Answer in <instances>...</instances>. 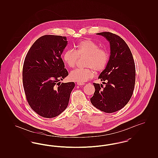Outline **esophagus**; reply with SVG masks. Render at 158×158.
Segmentation results:
<instances>
[{
	"label": "esophagus",
	"mask_w": 158,
	"mask_h": 158,
	"mask_svg": "<svg viewBox=\"0 0 158 158\" xmlns=\"http://www.w3.org/2000/svg\"><path fill=\"white\" fill-rule=\"evenodd\" d=\"M77 85L79 86H82V85H84L85 83L82 82H77Z\"/></svg>",
	"instance_id": "esophagus-1"
}]
</instances>
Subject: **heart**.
Returning <instances> with one entry per match:
<instances>
[{"label":"heart","mask_w":158,"mask_h":158,"mask_svg":"<svg viewBox=\"0 0 158 158\" xmlns=\"http://www.w3.org/2000/svg\"><path fill=\"white\" fill-rule=\"evenodd\" d=\"M85 57L84 65L86 68H78L72 71L69 77L72 81L84 82L95 75L94 70L97 72L104 70L110 59L108 52L90 40H84L75 46V51L66 50L62 55L64 63L69 68H74L79 57Z\"/></svg>","instance_id":"1"}]
</instances>
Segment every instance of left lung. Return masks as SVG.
<instances>
[{
	"label": "left lung",
	"instance_id": "1",
	"mask_svg": "<svg viewBox=\"0 0 158 158\" xmlns=\"http://www.w3.org/2000/svg\"><path fill=\"white\" fill-rule=\"evenodd\" d=\"M97 34L109 41L111 55L106 68L99 76L105 86L94 83L95 90L90 102L102 111L114 113L126 105L133 95L135 80V61L130 49L120 36L110 32Z\"/></svg>",
	"mask_w": 158,
	"mask_h": 158
}]
</instances>
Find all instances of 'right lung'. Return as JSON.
<instances>
[{"instance_id": "obj_1", "label": "right lung", "mask_w": 158, "mask_h": 158, "mask_svg": "<svg viewBox=\"0 0 158 158\" xmlns=\"http://www.w3.org/2000/svg\"><path fill=\"white\" fill-rule=\"evenodd\" d=\"M64 36L45 35L27 54L23 69V86L31 108L44 118L59 115L68 106L75 83H61L69 75L61 54L68 44Z\"/></svg>"}]
</instances>
